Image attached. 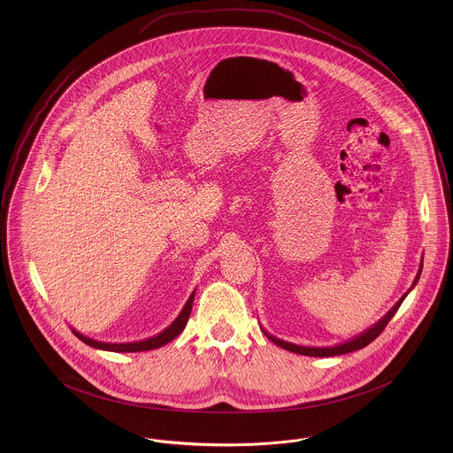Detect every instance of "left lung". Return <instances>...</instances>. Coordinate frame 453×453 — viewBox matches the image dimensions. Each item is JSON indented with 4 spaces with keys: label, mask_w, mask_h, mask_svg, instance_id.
Segmentation results:
<instances>
[{
    "label": "left lung",
    "mask_w": 453,
    "mask_h": 453,
    "mask_svg": "<svg viewBox=\"0 0 453 453\" xmlns=\"http://www.w3.org/2000/svg\"><path fill=\"white\" fill-rule=\"evenodd\" d=\"M421 270H423V258H421L419 270H418V273H416V277H414V281H412L410 290H408V292H406L399 301L395 302V303L392 305V309L388 311V314H386L382 319H379L377 323L373 324V326H370V327L365 329L364 333H360L358 336H355V338L348 340L345 343H340V345L334 346H301L296 345V343L283 342V340L277 338V336H272V334H270V333H266L265 329H263V333H265V334L268 336V340H272L275 345L280 346L283 349H288V351H292V353L305 355V357H336V355H345V353H349V351H355V349L365 348L368 343H372V342H373V340H375V338L384 331V327L388 326V321L394 318V314L397 312V309L401 307V303H403V301L406 299V296H408L411 290L416 287V283L419 280V275H421Z\"/></svg>",
    "instance_id": "8db88e82"
}]
</instances>
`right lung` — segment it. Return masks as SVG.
<instances>
[{"label":"right lung","instance_id":"right-lung-1","mask_svg":"<svg viewBox=\"0 0 453 453\" xmlns=\"http://www.w3.org/2000/svg\"><path fill=\"white\" fill-rule=\"evenodd\" d=\"M195 292L188 297L187 303L183 305L181 312L176 316V319L173 321L166 329H163L161 333H157L156 336H151L148 340H141V342H130V343H107V342H98L93 338H88L83 333L76 331L71 327V331L88 346H93L96 349H105V351H115V353H135V351H148V349H156L159 346L166 345L173 342L188 323L190 312H192V305H194Z\"/></svg>","mask_w":453,"mask_h":453}]
</instances>
